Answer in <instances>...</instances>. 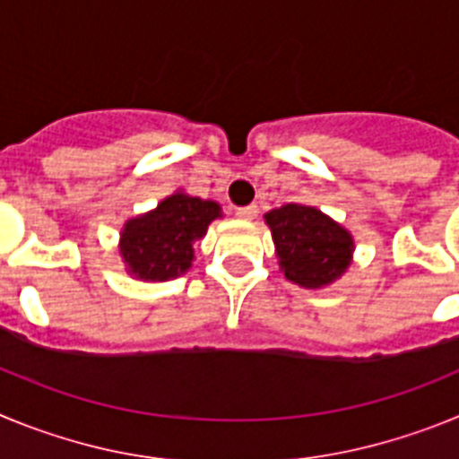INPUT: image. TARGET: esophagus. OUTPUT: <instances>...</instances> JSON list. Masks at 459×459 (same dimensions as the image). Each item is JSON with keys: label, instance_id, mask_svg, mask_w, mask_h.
I'll list each match as a JSON object with an SVG mask.
<instances>
[{"label": "esophagus", "instance_id": "esophagus-1", "mask_svg": "<svg viewBox=\"0 0 459 459\" xmlns=\"http://www.w3.org/2000/svg\"><path fill=\"white\" fill-rule=\"evenodd\" d=\"M234 216L238 218V221H250V218L257 216V206L250 204V206H238L237 211H234Z\"/></svg>", "mask_w": 459, "mask_h": 459}]
</instances>
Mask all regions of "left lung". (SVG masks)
Listing matches in <instances>:
<instances>
[{"label": "left lung", "instance_id": "obj_1", "mask_svg": "<svg viewBox=\"0 0 459 459\" xmlns=\"http://www.w3.org/2000/svg\"><path fill=\"white\" fill-rule=\"evenodd\" d=\"M285 278L303 290H322L342 278L354 259V237L317 206L285 204L264 213Z\"/></svg>", "mask_w": 459, "mask_h": 459}]
</instances>
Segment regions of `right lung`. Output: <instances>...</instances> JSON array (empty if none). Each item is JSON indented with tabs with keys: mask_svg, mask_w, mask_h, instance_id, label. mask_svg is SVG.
Listing matches in <instances>:
<instances>
[{
	"mask_svg": "<svg viewBox=\"0 0 459 459\" xmlns=\"http://www.w3.org/2000/svg\"><path fill=\"white\" fill-rule=\"evenodd\" d=\"M216 218H222L218 202L193 197L184 190L168 195L156 209L128 218L117 246L126 273L144 282L184 275L193 266L195 241L204 237Z\"/></svg>",
	"mask_w": 459,
	"mask_h": 459,
	"instance_id": "obj_1",
	"label": "right lung"
}]
</instances>
